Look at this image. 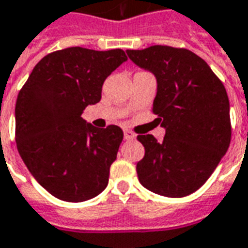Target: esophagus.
<instances>
[{"mask_svg":"<svg viewBox=\"0 0 248 248\" xmlns=\"http://www.w3.org/2000/svg\"><path fill=\"white\" fill-rule=\"evenodd\" d=\"M124 140H127V141H131V140H134V138H136L134 133H131L130 130H124Z\"/></svg>","mask_w":248,"mask_h":248,"instance_id":"esophagus-1","label":"esophagus"}]
</instances>
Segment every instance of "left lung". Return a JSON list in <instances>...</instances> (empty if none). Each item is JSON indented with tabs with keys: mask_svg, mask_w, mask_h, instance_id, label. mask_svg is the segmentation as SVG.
<instances>
[{
	"mask_svg": "<svg viewBox=\"0 0 248 248\" xmlns=\"http://www.w3.org/2000/svg\"><path fill=\"white\" fill-rule=\"evenodd\" d=\"M126 53L155 76L153 112L165 129L161 142L152 134L137 137L145 148L138 180L161 196H188L208 180L230 146L226 88L208 64L184 48L153 46Z\"/></svg>",
	"mask_w": 248,
	"mask_h": 248,
	"instance_id": "left-lung-1",
	"label": "left lung"
}]
</instances>
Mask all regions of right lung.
Returning <instances> with one entry per match:
<instances>
[{"label": "right lung", "instance_id": "obj_1", "mask_svg": "<svg viewBox=\"0 0 248 248\" xmlns=\"http://www.w3.org/2000/svg\"><path fill=\"white\" fill-rule=\"evenodd\" d=\"M127 60L122 49L71 46L36 64L16 102V142L28 170L52 196L80 202L108 184L124 131L82 118L102 98L106 78Z\"/></svg>", "mask_w": 248, "mask_h": 248}]
</instances>
